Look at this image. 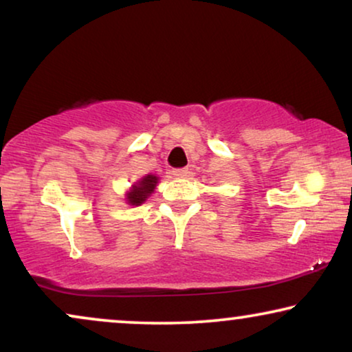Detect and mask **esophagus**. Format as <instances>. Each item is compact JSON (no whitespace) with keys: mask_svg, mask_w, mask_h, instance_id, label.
<instances>
[{"mask_svg":"<svg viewBox=\"0 0 352 352\" xmlns=\"http://www.w3.org/2000/svg\"><path fill=\"white\" fill-rule=\"evenodd\" d=\"M171 175L175 177H186L189 175V170H187V168H177V170L171 171Z\"/></svg>","mask_w":352,"mask_h":352,"instance_id":"obj_1","label":"esophagus"}]
</instances>
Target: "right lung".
<instances>
[{"label":"right lung","mask_w":352,"mask_h":352,"mask_svg":"<svg viewBox=\"0 0 352 352\" xmlns=\"http://www.w3.org/2000/svg\"><path fill=\"white\" fill-rule=\"evenodd\" d=\"M158 179H160V177L155 175H146L139 181L134 182V184L129 187V190H126V194H124L126 204L131 206L142 205L144 201L153 194V190H155V187L158 184Z\"/></svg>","instance_id":"1"}]
</instances>
